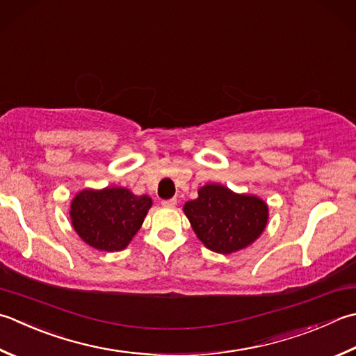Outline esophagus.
I'll return each mask as SVG.
<instances>
[{"label":"esophagus","instance_id":"esophagus-1","mask_svg":"<svg viewBox=\"0 0 356 356\" xmlns=\"http://www.w3.org/2000/svg\"><path fill=\"white\" fill-rule=\"evenodd\" d=\"M177 205L176 199H168V200H162V207L163 208H174Z\"/></svg>","mask_w":356,"mask_h":356}]
</instances>
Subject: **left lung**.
Returning <instances> with one entry per match:
<instances>
[{
	"label": "left lung",
	"instance_id": "1",
	"mask_svg": "<svg viewBox=\"0 0 356 356\" xmlns=\"http://www.w3.org/2000/svg\"><path fill=\"white\" fill-rule=\"evenodd\" d=\"M197 194L184 205V213L199 241L214 253L247 248L267 227L268 205L259 196L234 193L220 184L200 186Z\"/></svg>",
	"mask_w": 356,
	"mask_h": 356
}]
</instances>
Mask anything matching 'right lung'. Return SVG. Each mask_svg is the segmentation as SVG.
Segmentation results:
<instances>
[{"instance_id":"add662e5","label":"right lung","mask_w":356,"mask_h":356,"mask_svg":"<svg viewBox=\"0 0 356 356\" xmlns=\"http://www.w3.org/2000/svg\"><path fill=\"white\" fill-rule=\"evenodd\" d=\"M151 207L149 196H136L128 188H86L74 196L69 216L81 241L111 253L129 245Z\"/></svg>"}]
</instances>
